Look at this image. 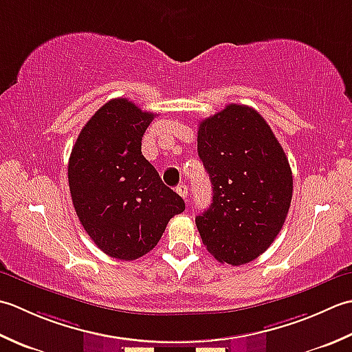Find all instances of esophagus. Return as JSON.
<instances>
[{
  "mask_svg": "<svg viewBox=\"0 0 352 352\" xmlns=\"http://www.w3.org/2000/svg\"><path fill=\"white\" fill-rule=\"evenodd\" d=\"M176 192H177V195L181 196L182 199H186V196H188V186H186L185 184L177 185V186H176Z\"/></svg>",
  "mask_w": 352,
  "mask_h": 352,
  "instance_id": "esophagus-1",
  "label": "esophagus"
}]
</instances>
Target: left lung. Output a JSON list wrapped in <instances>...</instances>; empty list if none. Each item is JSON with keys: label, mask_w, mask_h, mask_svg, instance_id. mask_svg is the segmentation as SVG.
Instances as JSON below:
<instances>
[{"label": "left lung", "mask_w": 352, "mask_h": 352, "mask_svg": "<svg viewBox=\"0 0 352 352\" xmlns=\"http://www.w3.org/2000/svg\"><path fill=\"white\" fill-rule=\"evenodd\" d=\"M197 152L212 184V204L196 217L200 239L220 263L241 266L281 231L293 195L289 160L254 107L228 104L200 121Z\"/></svg>", "instance_id": "left-lung-1"}]
</instances>
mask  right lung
<instances>
[{"label": "right lung", "mask_w": 352, "mask_h": 352, "mask_svg": "<svg viewBox=\"0 0 352 352\" xmlns=\"http://www.w3.org/2000/svg\"><path fill=\"white\" fill-rule=\"evenodd\" d=\"M156 113L127 98L103 104L71 150L68 184L74 210L89 239L106 255L132 261L161 240L170 219L185 210L141 153Z\"/></svg>", "instance_id": "1"}]
</instances>
